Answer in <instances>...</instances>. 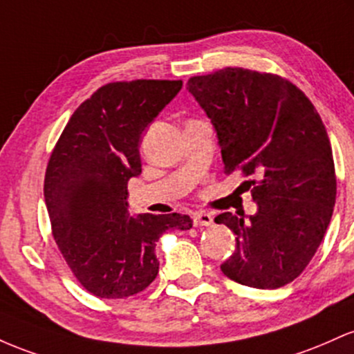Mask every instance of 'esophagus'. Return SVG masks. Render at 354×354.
I'll return each mask as SVG.
<instances>
[{"mask_svg": "<svg viewBox=\"0 0 354 354\" xmlns=\"http://www.w3.org/2000/svg\"><path fill=\"white\" fill-rule=\"evenodd\" d=\"M194 224H196L197 227H207V225L214 224V217L207 212H197L196 216H194Z\"/></svg>", "mask_w": 354, "mask_h": 354, "instance_id": "1", "label": "esophagus"}]
</instances>
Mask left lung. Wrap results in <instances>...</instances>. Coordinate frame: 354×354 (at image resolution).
Masks as SVG:
<instances>
[{"label":"left lung","instance_id":"8db88e82","mask_svg":"<svg viewBox=\"0 0 354 354\" xmlns=\"http://www.w3.org/2000/svg\"><path fill=\"white\" fill-rule=\"evenodd\" d=\"M187 90L212 122L224 170L252 176L257 212L219 214L236 234L224 276L257 289L295 281L323 241L336 202L333 150L319 113L291 82L224 68L192 77Z\"/></svg>","mask_w":354,"mask_h":354}]
</instances>
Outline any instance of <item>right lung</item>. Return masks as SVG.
<instances>
[{
  "instance_id": "obj_1",
  "label": "right lung",
  "mask_w": 354,
  "mask_h": 354,
  "mask_svg": "<svg viewBox=\"0 0 354 354\" xmlns=\"http://www.w3.org/2000/svg\"><path fill=\"white\" fill-rule=\"evenodd\" d=\"M180 88V80L102 86L75 110L50 157L45 202L53 237L75 277L103 299L144 291L158 274L162 234L192 227L177 212L132 216L127 202V184L142 174V133Z\"/></svg>"
}]
</instances>
